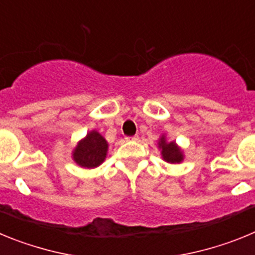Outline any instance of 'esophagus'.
<instances>
[{
	"label": "esophagus",
	"mask_w": 255,
	"mask_h": 255,
	"mask_svg": "<svg viewBox=\"0 0 255 255\" xmlns=\"http://www.w3.org/2000/svg\"><path fill=\"white\" fill-rule=\"evenodd\" d=\"M138 135H134V136H126V140H138Z\"/></svg>",
	"instance_id": "obj_1"
}]
</instances>
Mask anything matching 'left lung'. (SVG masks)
<instances>
[{"label":"left lung","mask_w":255,"mask_h":255,"mask_svg":"<svg viewBox=\"0 0 255 255\" xmlns=\"http://www.w3.org/2000/svg\"><path fill=\"white\" fill-rule=\"evenodd\" d=\"M158 148L161 149L162 158L168 163H180L184 159V153L176 145L175 141H167L166 136L162 135L158 140Z\"/></svg>","instance_id":"left-lung-1"}]
</instances>
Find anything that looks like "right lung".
Returning <instances> with one entry per match:
<instances>
[{"mask_svg":"<svg viewBox=\"0 0 255 255\" xmlns=\"http://www.w3.org/2000/svg\"><path fill=\"white\" fill-rule=\"evenodd\" d=\"M108 143L102 135L92 130L84 139L79 141L73 152V159L80 167H98L107 155Z\"/></svg>","mask_w":255,"mask_h":255,"instance_id":"right-lung-1","label":"right lung"}]
</instances>
